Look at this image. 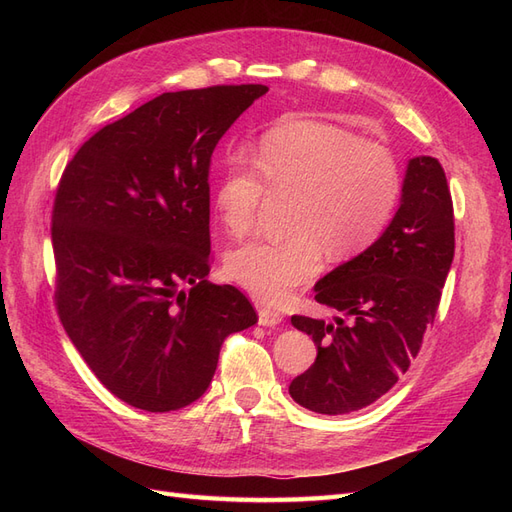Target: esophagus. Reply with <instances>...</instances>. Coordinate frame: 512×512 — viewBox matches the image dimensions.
<instances>
[{"mask_svg":"<svg viewBox=\"0 0 512 512\" xmlns=\"http://www.w3.org/2000/svg\"><path fill=\"white\" fill-rule=\"evenodd\" d=\"M284 320V316L280 312H275L271 307H260L258 309V322L262 327H277Z\"/></svg>","mask_w":512,"mask_h":512,"instance_id":"esophagus-1","label":"esophagus"}]
</instances>
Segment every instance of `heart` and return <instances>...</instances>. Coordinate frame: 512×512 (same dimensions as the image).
<instances>
[{
	"mask_svg": "<svg viewBox=\"0 0 512 512\" xmlns=\"http://www.w3.org/2000/svg\"><path fill=\"white\" fill-rule=\"evenodd\" d=\"M256 170L230 162L215 185V211L232 237L256 224L267 192L292 196L290 235L256 239L226 256V273L262 303H282L314 280L322 250L342 260L378 239L397 207L401 179L389 149L331 123L294 119L262 136Z\"/></svg>",
	"mask_w": 512,
	"mask_h": 512,
	"instance_id": "heart-1",
	"label": "heart"
}]
</instances>
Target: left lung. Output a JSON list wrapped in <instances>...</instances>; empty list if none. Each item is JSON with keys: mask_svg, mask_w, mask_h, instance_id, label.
Masks as SVG:
<instances>
[{"mask_svg": "<svg viewBox=\"0 0 512 512\" xmlns=\"http://www.w3.org/2000/svg\"><path fill=\"white\" fill-rule=\"evenodd\" d=\"M453 256L444 170L431 156L412 158L391 224L314 286L316 301L342 316L290 318L318 348L314 365L290 382V397L318 414H350L391 391L436 318Z\"/></svg>", "mask_w": 512, "mask_h": 512, "instance_id": "left-lung-1", "label": "left lung"}]
</instances>
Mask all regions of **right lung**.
Instances as JSON below:
<instances>
[{
    "label": "right lung",
    "instance_id": "add662e5",
    "mask_svg": "<svg viewBox=\"0 0 512 512\" xmlns=\"http://www.w3.org/2000/svg\"><path fill=\"white\" fill-rule=\"evenodd\" d=\"M267 91H168L96 132L61 175L59 320L96 378L134 408L170 412L203 397L224 339L258 322L241 290L205 280L209 164Z\"/></svg>",
    "mask_w": 512,
    "mask_h": 512
}]
</instances>
